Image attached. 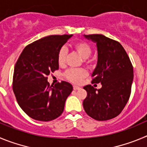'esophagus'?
Returning <instances> with one entry per match:
<instances>
[{
	"label": "esophagus",
	"mask_w": 147,
	"mask_h": 147,
	"mask_svg": "<svg viewBox=\"0 0 147 147\" xmlns=\"http://www.w3.org/2000/svg\"><path fill=\"white\" fill-rule=\"evenodd\" d=\"M80 87L78 86H73V89L74 90H78V89H80Z\"/></svg>",
	"instance_id": "34e87169"
}]
</instances>
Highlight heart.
Instances as JSON below:
<instances>
[{
  "label": "heart",
  "instance_id": "b5f03b06",
  "mask_svg": "<svg viewBox=\"0 0 147 147\" xmlns=\"http://www.w3.org/2000/svg\"><path fill=\"white\" fill-rule=\"evenodd\" d=\"M72 47L75 49L83 59H86L89 57L92 53V48L89 44L84 41H77L72 44ZM67 52L65 48L62 47L58 53V63L60 66L64 65ZM87 75V72L83 69H68L64 74V77L68 80L74 83H79L85 78Z\"/></svg>",
  "mask_w": 147,
  "mask_h": 147
}]
</instances>
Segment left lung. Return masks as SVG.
<instances>
[{
    "label": "left lung",
    "instance_id": "1",
    "mask_svg": "<svg viewBox=\"0 0 147 147\" xmlns=\"http://www.w3.org/2000/svg\"><path fill=\"white\" fill-rule=\"evenodd\" d=\"M96 43L98 59L92 73V83H101L96 89L92 85L83 88L87 96L83 102L86 113L94 119L106 121L118 116L131 94L133 67L119 42L102 34L84 35Z\"/></svg>",
    "mask_w": 147,
    "mask_h": 147
}]
</instances>
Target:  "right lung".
<instances>
[{
  "mask_svg": "<svg viewBox=\"0 0 147 147\" xmlns=\"http://www.w3.org/2000/svg\"><path fill=\"white\" fill-rule=\"evenodd\" d=\"M71 35H51L32 42L21 53L14 66L12 88L22 111L31 118L48 121L64 109L72 86L65 81L54 86L47 75L59 69L58 53Z\"/></svg>",
  "mask_w": 147,
  "mask_h": 147,
  "instance_id": "1",
  "label": "right lung"
}]
</instances>
